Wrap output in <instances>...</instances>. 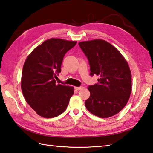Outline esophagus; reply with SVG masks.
<instances>
[{
    "label": "esophagus",
    "mask_w": 153,
    "mask_h": 153,
    "mask_svg": "<svg viewBox=\"0 0 153 153\" xmlns=\"http://www.w3.org/2000/svg\"><path fill=\"white\" fill-rule=\"evenodd\" d=\"M83 88V86H79V87H75V89L76 90H81Z\"/></svg>",
    "instance_id": "34e87169"
}]
</instances>
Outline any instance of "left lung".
I'll list each match as a JSON object with an SVG mask.
<instances>
[{
	"label": "left lung",
	"mask_w": 153,
	"mask_h": 153,
	"mask_svg": "<svg viewBox=\"0 0 153 153\" xmlns=\"http://www.w3.org/2000/svg\"><path fill=\"white\" fill-rule=\"evenodd\" d=\"M88 60L90 76L99 77L90 85L85 105L90 113L101 118L117 114L128 102L131 91V75L128 63L117 48L103 40L79 42Z\"/></svg>",
	"instance_id": "1"
}]
</instances>
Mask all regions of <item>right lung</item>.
Wrapping results in <instances>:
<instances>
[{
  "mask_svg": "<svg viewBox=\"0 0 153 153\" xmlns=\"http://www.w3.org/2000/svg\"><path fill=\"white\" fill-rule=\"evenodd\" d=\"M77 42L59 38L45 40L25 61L22 75V90L26 102L38 115L56 117L66 110L74 88L56 84L65 55Z\"/></svg>",
  "mask_w": 153,
  "mask_h": 153,
  "instance_id": "obj_1",
  "label": "right lung"
}]
</instances>
